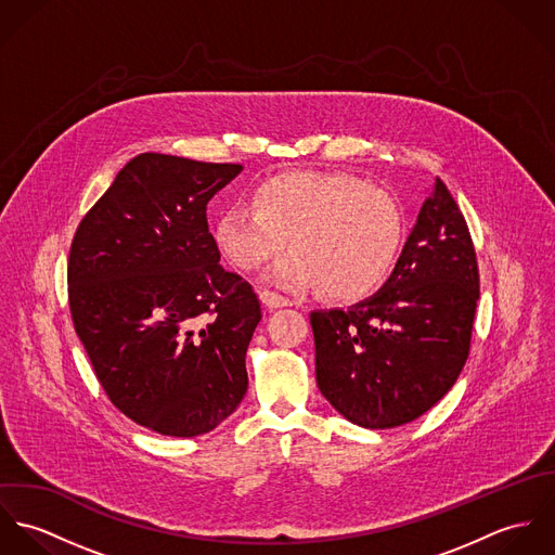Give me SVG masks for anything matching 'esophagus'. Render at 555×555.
<instances>
[{
  "label": "esophagus",
  "mask_w": 555,
  "mask_h": 555,
  "mask_svg": "<svg viewBox=\"0 0 555 555\" xmlns=\"http://www.w3.org/2000/svg\"><path fill=\"white\" fill-rule=\"evenodd\" d=\"M260 301L267 306V308H271V310H275V308H286V306H291V301L286 299V297H282V295H278V293H273V291H260Z\"/></svg>",
  "instance_id": "34e87169"
}]
</instances>
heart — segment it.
<instances>
[{
	"mask_svg": "<svg viewBox=\"0 0 555 555\" xmlns=\"http://www.w3.org/2000/svg\"><path fill=\"white\" fill-rule=\"evenodd\" d=\"M295 245L269 271L286 291L317 288L344 304L367 299L396 271L405 218L396 198L346 172H286L254 188L216 220L220 254L256 271Z\"/></svg>",
	"mask_w": 555,
	"mask_h": 555,
	"instance_id": "obj_1",
	"label": "heart"
}]
</instances>
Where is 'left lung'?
Segmentation results:
<instances>
[{"mask_svg":"<svg viewBox=\"0 0 555 555\" xmlns=\"http://www.w3.org/2000/svg\"><path fill=\"white\" fill-rule=\"evenodd\" d=\"M478 293L466 218L436 177L383 291L346 310L312 312L320 393L367 429L418 418L466 365Z\"/></svg>","mask_w":555,"mask_h":555,"instance_id":"left-lung-1","label":"left lung"}]
</instances>
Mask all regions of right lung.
<instances>
[{"mask_svg": "<svg viewBox=\"0 0 555 555\" xmlns=\"http://www.w3.org/2000/svg\"><path fill=\"white\" fill-rule=\"evenodd\" d=\"M241 164L130 159L70 245L68 304L113 405L162 436L218 427L247 391L260 304L220 264L207 203Z\"/></svg>", "mask_w": 555, "mask_h": 555, "instance_id": "add662e5", "label": "right lung"}]
</instances>
